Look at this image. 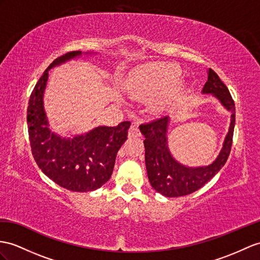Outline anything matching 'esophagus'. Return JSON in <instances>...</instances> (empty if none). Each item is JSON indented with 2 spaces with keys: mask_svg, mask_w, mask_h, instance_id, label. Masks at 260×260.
<instances>
[{
  "mask_svg": "<svg viewBox=\"0 0 260 260\" xmlns=\"http://www.w3.org/2000/svg\"><path fill=\"white\" fill-rule=\"evenodd\" d=\"M141 136V132L140 129H139V126L137 123H132V125L130 126L129 129V137H140Z\"/></svg>",
  "mask_w": 260,
  "mask_h": 260,
  "instance_id": "obj_1",
  "label": "esophagus"
}]
</instances>
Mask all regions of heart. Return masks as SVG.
I'll use <instances>...</instances> for the list:
<instances>
[{
    "label": "heart",
    "mask_w": 260,
    "mask_h": 260,
    "mask_svg": "<svg viewBox=\"0 0 260 260\" xmlns=\"http://www.w3.org/2000/svg\"><path fill=\"white\" fill-rule=\"evenodd\" d=\"M180 69L170 64H159L140 69L131 80V90L153 91L169 86L178 76Z\"/></svg>",
    "instance_id": "1"
}]
</instances>
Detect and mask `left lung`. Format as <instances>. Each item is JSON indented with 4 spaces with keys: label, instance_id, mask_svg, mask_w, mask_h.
<instances>
[{
    "label": "left lung",
    "instance_id": "obj_1",
    "mask_svg": "<svg viewBox=\"0 0 260 260\" xmlns=\"http://www.w3.org/2000/svg\"><path fill=\"white\" fill-rule=\"evenodd\" d=\"M203 93H213L221 105L232 112L230 130L225 138L223 149L211 166L186 168L173 159L168 148L169 117L156 118L140 124V131L145 138L143 143L149 181L157 193L167 198H179L198 191L218 173L231 153L235 126V103L229 88L211 68L208 69V78Z\"/></svg>",
    "mask_w": 260,
    "mask_h": 260
}]
</instances>
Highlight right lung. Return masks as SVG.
Wrapping results in <instances>:
<instances>
[{
	"label": "right lung",
	"instance_id": "add662e5",
	"mask_svg": "<svg viewBox=\"0 0 260 260\" xmlns=\"http://www.w3.org/2000/svg\"><path fill=\"white\" fill-rule=\"evenodd\" d=\"M71 52L50 64L30 93L27 128L31 154L43 173L73 192H90L103 186L112 174L117 152L126 140L130 121L98 126L85 136L61 139L50 132L43 107L48 71L80 55Z\"/></svg>",
	"mask_w": 260,
	"mask_h": 260
}]
</instances>
